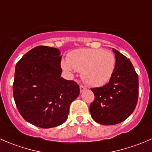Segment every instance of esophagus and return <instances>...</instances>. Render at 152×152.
Returning a JSON list of instances; mask_svg holds the SVG:
<instances>
[{
  "label": "esophagus",
  "mask_w": 152,
  "mask_h": 152,
  "mask_svg": "<svg viewBox=\"0 0 152 152\" xmlns=\"http://www.w3.org/2000/svg\"><path fill=\"white\" fill-rule=\"evenodd\" d=\"M86 89H87V88H86V87L85 86V85H80V91H81V92H82V91H85V90H86Z\"/></svg>",
  "instance_id": "obj_1"
}]
</instances>
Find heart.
<instances>
[{
	"mask_svg": "<svg viewBox=\"0 0 152 152\" xmlns=\"http://www.w3.org/2000/svg\"><path fill=\"white\" fill-rule=\"evenodd\" d=\"M115 56L110 51L102 49H78L70 52L61 67L67 71L82 72V79L93 86L104 85L115 69Z\"/></svg>",
	"mask_w": 152,
	"mask_h": 152,
	"instance_id": "heart-1",
	"label": "heart"
}]
</instances>
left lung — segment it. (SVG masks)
<instances>
[{
	"label": "left lung",
	"instance_id": "8db88e82",
	"mask_svg": "<svg viewBox=\"0 0 152 152\" xmlns=\"http://www.w3.org/2000/svg\"><path fill=\"white\" fill-rule=\"evenodd\" d=\"M116 64L108 83L91 88L94 100L90 112L96 123L105 126L122 123L133 113L139 96V80L130 60L113 49Z\"/></svg>",
	"mask_w": 152,
	"mask_h": 152
}]
</instances>
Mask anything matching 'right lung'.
Here are the masks:
<instances>
[{"label": "right lung", "mask_w": 152, "mask_h": 152, "mask_svg": "<svg viewBox=\"0 0 152 152\" xmlns=\"http://www.w3.org/2000/svg\"><path fill=\"white\" fill-rule=\"evenodd\" d=\"M61 61L58 50L38 46L16 64L12 86L16 107L26 121L42 129L64 123L80 92L76 82L61 77Z\"/></svg>", "instance_id": "1"}]
</instances>
